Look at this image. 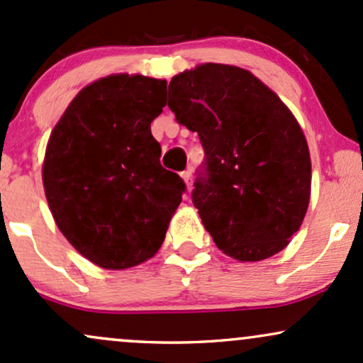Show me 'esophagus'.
I'll return each instance as SVG.
<instances>
[{
    "label": "esophagus",
    "mask_w": 363,
    "mask_h": 363,
    "mask_svg": "<svg viewBox=\"0 0 363 363\" xmlns=\"http://www.w3.org/2000/svg\"><path fill=\"white\" fill-rule=\"evenodd\" d=\"M181 176H182V179H184L187 189H191V187H193V170L187 169V170H184V172L181 174Z\"/></svg>",
    "instance_id": "1"
}]
</instances>
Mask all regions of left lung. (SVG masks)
Masks as SVG:
<instances>
[{
    "label": "left lung",
    "mask_w": 363,
    "mask_h": 363,
    "mask_svg": "<svg viewBox=\"0 0 363 363\" xmlns=\"http://www.w3.org/2000/svg\"><path fill=\"white\" fill-rule=\"evenodd\" d=\"M170 111L205 150L193 205L216 247L261 261L289 245L311 199V155L297 119L251 72L206 65L169 83Z\"/></svg>",
    "instance_id": "1"
}]
</instances>
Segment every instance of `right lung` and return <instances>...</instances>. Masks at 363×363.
<instances>
[{
  "mask_svg": "<svg viewBox=\"0 0 363 363\" xmlns=\"http://www.w3.org/2000/svg\"><path fill=\"white\" fill-rule=\"evenodd\" d=\"M167 82L111 74L65 111L45 148L43 182L61 234L106 269H126L160 249L186 184L160 164L150 124Z\"/></svg>",
  "mask_w": 363,
  "mask_h": 363,
  "instance_id": "add662e5",
  "label": "right lung"
}]
</instances>
